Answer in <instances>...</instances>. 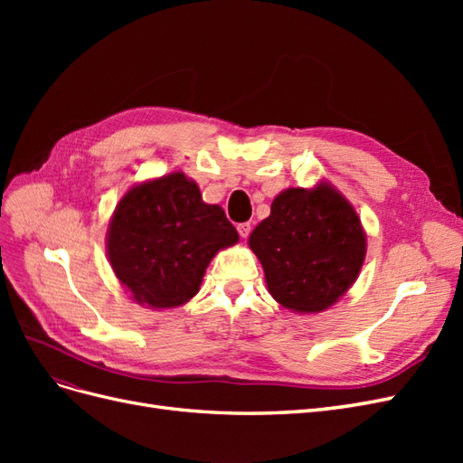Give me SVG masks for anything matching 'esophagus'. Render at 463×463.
Here are the masks:
<instances>
[{
  "label": "esophagus",
  "instance_id": "esophagus-1",
  "mask_svg": "<svg viewBox=\"0 0 463 463\" xmlns=\"http://www.w3.org/2000/svg\"><path fill=\"white\" fill-rule=\"evenodd\" d=\"M237 232H240V235L243 237V240H247L249 233H250V223H249V222L240 223V226H237Z\"/></svg>",
  "mask_w": 463,
  "mask_h": 463
}]
</instances>
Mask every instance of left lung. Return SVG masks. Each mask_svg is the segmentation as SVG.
<instances>
[{"label":"left lung","mask_w":463,"mask_h":463,"mask_svg":"<svg viewBox=\"0 0 463 463\" xmlns=\"http://www.w3.org/2000/svg\"><path fill=\"white\" fill-rule=\"evenodd\" d=\"M270 296L296 313H320L354 286L367 253L355 208L326 181L289 187L249 237Z\"/></svg>","instance_id":"obj_1"}]
</instances>
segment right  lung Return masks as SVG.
<instances>
[{"label":"right lung","mask_w":463,"mask_h":463,"mask_svg":"<svg viewBox=\"0 0 463 463\" xmlns=\"http://www.w3.org/2000/svg\"><path fill=\"white\" fill-rule=\"evenodd\" d=\"M240 233L199 185L174 172L131 187L118 203L106 235L111 269L131 299L172 309L199 293L206 266Z\"/></svg>","instance_id":"add662e5"}]
</instances>
